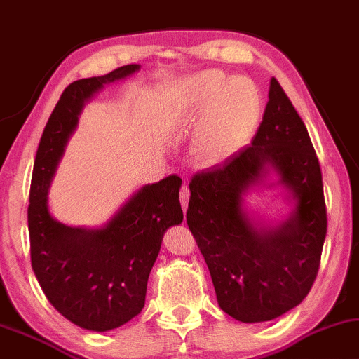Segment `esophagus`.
Masks as SVG:
<instances>
[{
  "mask_svg": "<svg viewBox=\"0 0 359 359\" xmlns=\"http://www.w3.org/2000/svg\"><path fill=\"white\" fill-rule=\"evenodd\" d=\"M189 200H190V189L187 185H184L180 189V203H182V208H184V211H187V208H189Z\"/></svg>",
  "mask_w": 359,
  "mask_h": 359,
  "instance_id": "1",
  "label": "esophagus"
}]
</instances>
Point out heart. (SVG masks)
Segmentation results:
<instances>
[{"instance_id": "obj_1", "label": "heart", "mask_w": 359, "mask_h": 359, "mask_svg": "<svg viewBox=\"0 0 359 359\" xmlns=\"http://www.w3.org/2000/svg\"><path fill=\"white\" fill-rule=\"evenodd\" d=\"M180 111L187 122H198L190 154L201 168L226 163L258 128L264 98L248 77H231L217 69L198 72L184 83Z\"/></svg>"}]
</instances>
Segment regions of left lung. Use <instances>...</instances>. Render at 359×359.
Wrapping results in <instances>:
<instances>
[{"label":"left lung","instance_id":"1","mask_svg":"<svg viewBox=\"0 0 359 359\" xmlns=\"http://www.w3.org/2000/svg\"><path fill=\"white\" fill-rule=\"evenodd\" d=\"M272 172L278 180L267 182ZM259 184L286 189L292 210L282 222L263 223L248 212L244 196ZM189 187L187 224L222 311L253 324L298 306L316 279L327 216L313 143L274 77L251 145L194 175Z\"/></svg>","mask_w":359,"mask_h":359}]
</instances>
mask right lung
<instances>
[{"label":"right lung","mask_w":359,"mask_h":359,"mask_svg":"<svg viewBox=\"0 0 359 359\" xmlns=\"http://www.w3.org/2000/svg\"><path fill=\"white\" fill-rule=\"evenodd\" d=\"M137 71L138 64H128L69 85L46 122L32 174L27 211L32 269L48 302L71 323L95 332L121 327L142 311L164 232L184 221L177 175L142 187L101 227H71L51 216L48 191L80 112L104 85Z\"/></svg>","instance_id":"obj_1"}]
</instances>
